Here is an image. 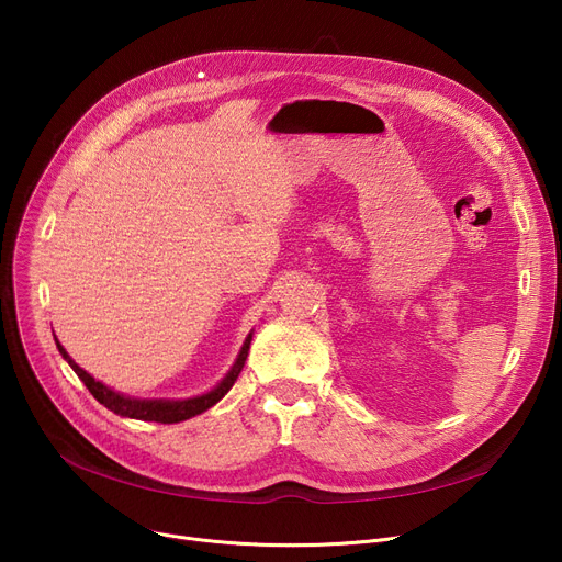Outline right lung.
Segmentation results:
<instances>
[{
	"instance_id": "add662e5",
	"label": "right lung",
	"mask_w": 562,
	"mask_h": 562,
	"mask_svg": "<svg viewBox=\"0 0 562 562\" xmlns=\"http://www.w3.org/2000/svg\"><path fill=\"white\" fill-rule=\"evenodd\" d=\"M54 341H56L58 352H61L64 360L70 364V369L79 375V380L88 387V392H91L106 409H111L113 415H121V417H127V419H138V422L180 424V422H187V419H191L195 415H202L204 409H210L212 405H216L232 390L234 380L239 378V373H241V369L246 364L250 341H252V333H248V337H246V341H244V346L239 350V356H236L234 364L223 375V380L218 382V385H214L210 392L191 396V398H134V396L115 392V390L106 387L104 382L95 380L88 371H83L68 356V350L61 346V341H58L56 337H54Z\"/></svg>"
}]
</instances>
